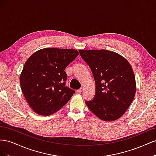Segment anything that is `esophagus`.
<instances>
[{
	"label": "esophagus",
	"instance_id": "esophagus-1",
	"mask_svg": "<svg viewBox=\"0 0 156 156\" xmlns=\"http://www.w3.org/2000/svg\"><path fill=\"white\" fill-rule=\"evenodd\" d=\"M82 91H83V88H80V89L77 90V93H81V92H82Z\"/></svg>",
	"mask_w": 156,
	"mask_h": 156
}]
</instances>
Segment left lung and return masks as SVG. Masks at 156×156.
<instances>
[{"label":"left lung","mask_w":156,"mask_h":156,"mask_svg":"<svg viewBox=\"0 0 156 156\" xmlns=\"http://www.w3.org/2000/svg\"><path fill=\"white\" fill-rule=\"evenodd\" d=\"M90 68L96 96L86 104L98 119L114 121L123 115L133 100L136 82L131 66L124 57L105 49L79 50Z\"/></svg>","instance_id":"left-lung-1"}]
</instances>
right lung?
Returning a JSON list of instances; mask_svg holds the SVG:
<instances>
[{
	"instance_id": "right-lung-1",
	"label": "right lung",
	"mask_w": 156,
	"mask_h": 156,
	"mask_svg": "<svg viewBox=\"0 0 156 156\" xmlns=\"http://www.w3.org/2000/svg\"><path fill=\"white\" fill-rule=\"evenodd\" d=\"M73 49L44 48L28 58L20 75L21 90L37 114L49 116L62 108L75 91L66 87L64 69L79 55Z\"/></svg>"
}]
</instances>
